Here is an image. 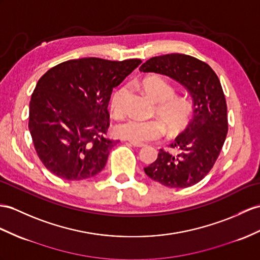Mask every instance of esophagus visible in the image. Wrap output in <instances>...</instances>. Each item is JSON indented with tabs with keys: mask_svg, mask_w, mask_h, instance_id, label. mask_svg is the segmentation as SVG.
<instances>
[{
	"mask_svg": "<svg viewBox=\"0 0 260 260\" xmlns=\"http://www.w3.org/2000/svg\"><path fill=\"white\" fill-rule=\"evenodd\" d=\"M130 144L134 145V147H137V148L144 147V143H142V142H134V141H130Z\"/></svg>",
	"mask_w": 260,
	"mask_h": 260,
	"instance_id": "esophagus-1",
	"label": "esophagus"
}]
</instances>
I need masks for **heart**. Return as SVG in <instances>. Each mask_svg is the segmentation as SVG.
<instances>
[{"label": "heart", "mask_w": 260, "mask_h": 260, "mask_svg": "<svg viewBox=\"0 0 260 260\" xmlns=\"http://www.w3.org/2000/svg\"><path fill=\"white\" fill-rule=\"evenodd\" d=\"M142 87L148 96L159 104L156 106V113L168 129L178 132L186 125L192 115L193 107L189 101L175 97L174 88L159 76H151L142 81ZM125 87L120 88L112 93L110 99L111 113L115 117L123 115V98ZM164 124L159 120H144L130 118L116 125L115 134L124 140L134 142H145L156 140L163 136Z\"/></svg>", "instance_id": "heart-1"}]
</instances>
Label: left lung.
Returning a JSON list of instances; mask_svg holds the SVG:
<instances>
[{
  "mask_svg": "<svg viewBox=\"0 0 260 260\" xmlns=\"http://www.w3.org/2000/svg\"><path fill=\"white\" fill-rule=\"evenodd\" d=\"M140 72L168 76L192 97L193 118L171 148L160 149L157 159L144 168L150 179L168 187L184 188L203 180L216 162L229 130L227 106L220 81L206 62L184 54L152 57Z\"/></svg>",
  "mask_w": 260,
  "mask_h": 260,
  "instance_id": "8db88e82",
  "label": "left lung"
}]
</instances>
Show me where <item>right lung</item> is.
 Returning a JSON list of instances; mask_svg holds the SVG:
<instances>
[{"mask_svg": "<svg viewBox=\"0 0 260 260\" xmlns=\"http://www.w3.org/2000/svg\"><path fill=\"white\" fill-rule=\"evenodd\" d=\"M141 62L89 57L64 61L42 76L29 101L28 129L49 172L80 181L103 171L119 142L106 137L112 88Z\"/></svg>", "mask_w": 260, "mask_h": 260, "instance_id": "obj_1", "label": "right lung"}]
</instances>
